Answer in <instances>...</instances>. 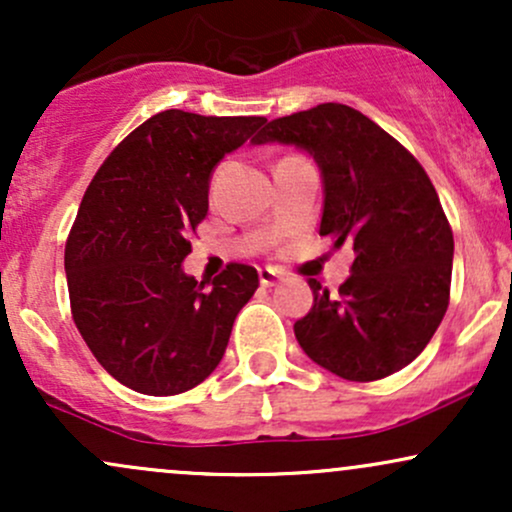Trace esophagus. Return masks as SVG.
<instances>
[{
  "mask_svg": "<svg viewBox=\"0 0 512 512\" xmlns=\"http://www.w3.org/2000/svg\"><path fill=\"white\" fill-rule=\"evenodd\" d=\"M284 279V272H281V269H276V267H262L260 269V284L262 286H276L279 284V281Z\"/></svg>",
  "mask_w": 512,
  "mask_h": 512,
  "instance_id": "1",
  "label": "esophagus"
}]
</instances>
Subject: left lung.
Instances as JSON below:
<instances>
[{
    "mask_svg": "<svg viewBox=\"0 0 512 512\" xmlns=\"http://www.w3.org/2000/svg\"><path fill=\"white\" fill-rule=\"evenodd\" d=\"M289 144L322 178L320 236L351 245V276L330 296L310 279L313 308L293 325L317 366L370 383L409 366L450 298L452 243L421 163L370 117L342 103L272 120L252 144Z\"/></svg>",
    "mask_w": 512,
    "mask_h": 512,
    "instance_id": "left-lung-1",
    "label": "left lung"
}]
</instances>
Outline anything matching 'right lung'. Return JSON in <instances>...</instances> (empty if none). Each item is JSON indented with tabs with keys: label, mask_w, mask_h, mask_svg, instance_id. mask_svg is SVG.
<instances>
[{
	"label": "right lung",
	"mask_w": 512,
	"mask_h": 512,
	"mask_svg": "<svg viewBox=\"0 0 512 512\" xmlns=\"http://www.w3.org/2000/svg\"><path fill=\"white\" fill-rule=\"evenodd\" d=\"M264 122L163 110L122 139L88 185L64 248L69 301L91 354L129 390L180 395L221 363L260 276L228 264L204 289L182 262L209 211L216 166Z\"/></svg>",
	"instance_id": "1"
}]
</instances>
